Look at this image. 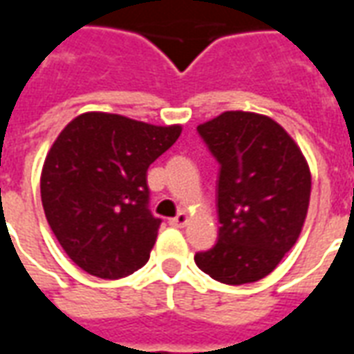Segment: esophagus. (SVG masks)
Segmentation results:
<instances>
[{
  "instance_id": "34e87169",
  "label": "esophagus",
  "mask_w": 354,
  "mask_h": 354,
  "mask_svg": "<svg viewBox=\"0 0 354 354\" xmlns=\"http://www.w3.org/2000/svg\"><path fill=\"white\" fill-rule=\"evenodd\" d=\"M187 223H189V216H187V212H180L176 218L170 220V225H174V227H184Z\"/></svg>"
}]
</instances>
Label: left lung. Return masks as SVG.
Instances as JSON below:
<instances>
[{
    "instance_id": "obj_1",
    "label": "left lung",
    "mask_w": 354,
    "mask_h": 354,
    "mask_svg": "<svg viewBox=\"0 0 354 354\" xmlns=\"http://www.w3.org/2000/svg\"><path fill=\"white\" fill-rule=\"evenodd\" d=\"M197 131L220 162L218 245L195 256L223 284L267 277L296 245L311 199V170L294 138L274 119L223 111Z\"/></svg>"
}]
</instances>
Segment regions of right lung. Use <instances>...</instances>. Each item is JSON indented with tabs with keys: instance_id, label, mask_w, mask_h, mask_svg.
Returning a JSON list of instances; mask_svg holds the SVG:
<instances>
[{
	"instance_id": "add662e5",
	"label": "right lung",
	"mask_w": 354,
	"mask_h": 354,
	"mask_svg": "<svg viewBox=\"0 0 354 354\" xmlns=\"http://www.w3.org/2000/svg\"><path fill=\"white\" fill-rule=\"evenodd\" d=\"M182 134L85 111L53 142L41 169V203L70 260L100 279H121L149 260L161 220L147 210V169Z\"/></svg>"
}]
</instances>
